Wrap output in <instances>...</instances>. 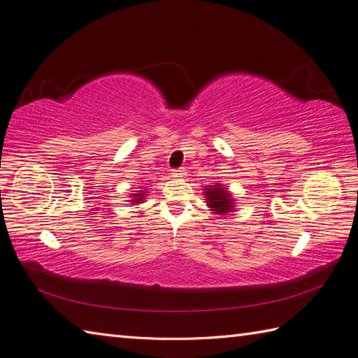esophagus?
I'll use <instances>...</instances> for the list:
<instances>
[{
  "mask_svg": "<svg viewBox=\"0 0 358 358\" xmlns=\"http://www.w3.org/2000/svg\"><path fill=\"white\" fill-rule=\"evenodd\" d=\"M172 175H173V177H185L186 169H185V167H178V169L172 171Z\"/></svg>",
  "mask_w": 358,
  "mask_h": 358,
  "instance_id": "esophagus-1",
  "label": "esophagus"
}]
</instances>
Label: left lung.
Wrapping results in <instances>:
<instances>
[{
	"mask_svg": "<svg viewBox=\"0 0 358 358\" xmlns=\"http://www.w3.org/2000/svg\"><path fill=\"white\" fill-rule=\"evenodd\" d=\"M204 195L208 199V204L209 208H212V210H215V214H227V212H232V199L229 192L226 191L224 187H222L220 185H214V187H206L204 189Z\"/></svg>",
	"mask_w": 358,
	"mask_h": 358,
	"instance_id": "left-lung-1",
	"label": "left lung"
}]
</instances>
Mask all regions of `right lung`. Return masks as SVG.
Here are the masks:
<instances>
[{
  "mask_svg": "<svg viewBox=\"0 0 358 358\" xmlns=\"http://www.w3.org/2000/svg\"><path fill=\"white\" fill-rule=\"evenodd\" d=\"M141 192H143V191H140V194L132 195V199H134V200H131V201H132V203H141V201H143L141 196H143V195H146V194H141Z\"/></svg>",
  "mask_w": 358,
  "mask_h": 358,
  "instance_id": "obj_1",
  "label": "right lung"
}]
</instances>
